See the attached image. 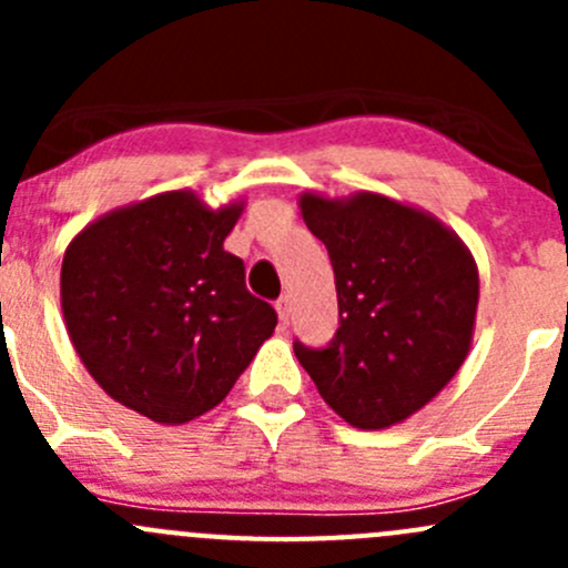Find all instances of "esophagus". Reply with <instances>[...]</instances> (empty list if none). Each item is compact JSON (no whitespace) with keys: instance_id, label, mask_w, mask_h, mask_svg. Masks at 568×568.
<instances>
[{"instance_id":"34e87169","label":"esophagus","mask_w":568,"mask_h":568,"mask_svg":"<svg viewBox=\"0 0 568 568\" xmlns=\"http://www.w3.org/2000/svg\"><path fill=\"white\" fill-rule=\"evenodd\" d=\"M274 311H277V318H280V326H288V316H291V300L288 296H280L277 302H274Z\"/></svg>"}]
</instances>
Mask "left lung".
<instances>
[{
  "label": "left lung",
  "mask_w": 568,
  "mask_h": 568,
  "mask_svg": "<svg viewBox=\"0 0 568 568\" xmlns=\"http://www.w3.org/2000/svg\"><path fill=\"white\" fill-rule=\"evenodd\" d=\"M300 209L329 252L341 326L326 348L296 341V359L348 426L404 423L454 379L473 346V252L434 214L385 194L302 192Z\"/></svg>",
  "instance_id": "1"
}]
</instances>
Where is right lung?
<instances>
[{"label": "right lung", "mask_w": 568, "mask_h": 568, "mask_svg": "<svg viewBox=\"0 0 568 568\" xmlns=\"http://www.w3.org/2000/svg\"><path fill=\"white\" fill-rule=\"evenodd\" d=\"M242 211L244 200L209 209L175 189L109 211L68 244L62 318L109 398L181 426L214 409L272 337L277 313L222 247Z\"/></svg>", "instance_id": "obj_1"}]
</instances>
